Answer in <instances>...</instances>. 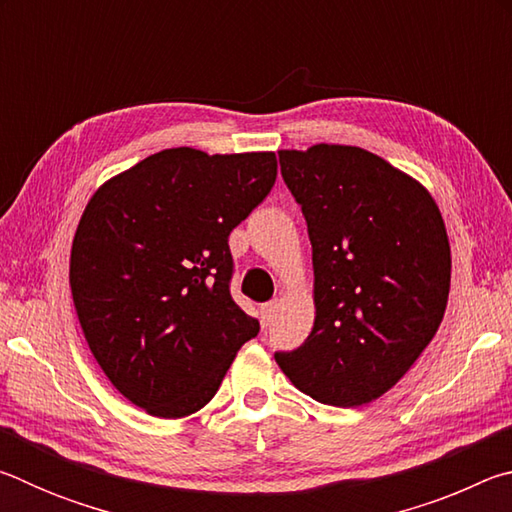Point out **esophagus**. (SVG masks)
I'll list each match as a JSON object with an SVG mask.
<instances>
[{"instance_id": "esophagus-1", "label": "esophagus", "mask_w": 512, "mask_h": 512, "mask_svg": "<svg viewBox=\"0 0 512 512\" xmlns=\"http://www.w3.org/2000/svg\"><path fill=\"white\" fill-rule=\"evenodd\" d=\"M277 311V302H266V305H262V325H271L273 323V316Z\"/></svg>"}]
</instances>
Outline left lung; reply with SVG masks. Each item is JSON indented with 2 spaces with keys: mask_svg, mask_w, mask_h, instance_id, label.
Segmentation results:
<instances>
[{
  "mask_svg": "<svg viewBox=\"0 0 512 512\" xmlns=\"http://www.w3.org/2000/svg\"><path fill=\"white\" fill-rule=\"evenodd\" d=\"M314 262L307 341L275 352L293 386L332 406L377 400L400 381L445 316L452 250L418 180L359 146L280 151Z\"/></svg>",
  "mask_w": 512,
  "mask_h": 512,
  "instance_id": "1",
  "label": "left lung"
}]
</instances>
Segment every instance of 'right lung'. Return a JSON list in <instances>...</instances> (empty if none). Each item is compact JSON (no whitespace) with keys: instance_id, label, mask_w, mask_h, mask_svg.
<instances>
[{"instance_id":"obj_1","label":"right lung","mask_w":512,"mask_h":512,"mask_svg":"<svg viewBox=\"0 0 512 512\" xmlns=\"http://www.w3.org/2000/svg\"><path fill=\"white\" fill-rule=\"evenodd\" d=\"M271 151L178 146L103 183L76 228L69 287L110 384L155 418H185L219 391L259 332L230 296V232L275 185Z\"/></svg>"}]
</instances>
